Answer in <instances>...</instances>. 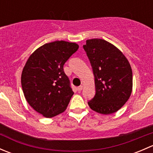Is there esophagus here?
Wrapping results in <instances>:
<instances>
[{
    "label": "esophagus",
    "mask_w": 153,
    "mask_h": 153,
    "mask_svg": "<svg viewBox=\"0 0 153 153\" xmlns=\"http://www.w3.org/2000/svg\"><path fill=\"white\" fill-rule=\"evenodd\" d=\"M77 89H78V92H81V91L83 89V86H79L78 88H77Z\"/></svg>",
    "instance_id": "obj_1"
}]
</instances>
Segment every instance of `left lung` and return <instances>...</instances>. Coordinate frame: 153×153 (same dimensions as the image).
Masks as SVG:
<instances>
[{
  "instance_id": "left-lung-1",
  "label": "left lung",
  "mask_w": 153,
  "mask_h": 153,
  "mask_svg": "<svg viewBox=\"0 0 153 153\" xmlns=\"http://www.w3.org/2000/svg\"><path fill=\"white\" fill-rule=\"evenodd\" d=\"M83 46L95 77V95L88 102L98 113L109 115L121 109L132 89V72L124 54L103 39L87 40Z\"/></svg>"
}]
</instances>
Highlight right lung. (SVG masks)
I'll use <instances>...</instances> for the list:
<instances>
[{
	"mask_svg": "<svg viewBox=\"0 0 153 153\" xmlns=\"http://www.w3.org/2000/svg\"><path fill=\"white\" fill-rule=\"evenodd\" d=\"M75 43L57 41L37 49L21 75L26 100L38 113L52 118L67 109L74 92L64 65L78 49Z\"/></svg>",
	"mask_w": 153,
	"mask_h": 153,
	"instance_id": "obj_1",
	"label": "right lung"
}]
</instances>
